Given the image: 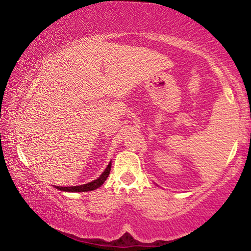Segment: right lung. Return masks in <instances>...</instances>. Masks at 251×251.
Instances as JSON below:
<instances>
[{
	"mask_svg": "<svg viewBox=\"0 0 251 251\" xmlns=\"http://www.w3.org/2000/svg\"><path fill=\"white\" fill-rule=\"evenodd\" d=\"M110 166H112V163L108 164L107 168L105 169L104 173L95 179L94 181L88 182V184L85 185H80V186H72V187H59V186H55V188H57L59 190H63V192H71V193H80V192H91V190H95L104 184V181L106 180V178L108 177L109 172H110Z\"/></svg>",
	"mask_w": 251,
	"mask_h": 251,
	"instance_id": "1",
	"label": "right lung"
}]
</instances>
